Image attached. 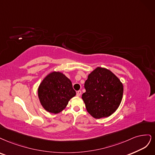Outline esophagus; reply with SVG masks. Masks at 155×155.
Segmentation results:
<instances>
[{"label": "esophagus", "mask_w": 155, "mask_h": 155, "mask_svg": "<svg viewBox=\"0 0 155 155\" xmlns=\"http://www.w3.org/2000/svg\"><path fill=\"white\" fill-rule=\"evenodd\" d=\"M81 90L77 91V96L80 97V96H81Z\"/></svg>", "instance_id": "obj_1"}]
</instances>
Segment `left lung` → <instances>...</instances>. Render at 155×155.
I'll return each mask as SVG.
<instances>
[{
	"label": "left lung",
	"mask_w": 155,
	"mask_h": 155,
	"mask_svg": "<svg viewBox=\"0 0 155 155\" xmlns=\"http://www.w3.org/2000/svg\"><path fill=\"white\" fill-rule=\"evenodd\" d=\"M86 92L82 98L87 112L95 118L109 117L121 103L123 85L117 77L106 68H97L85 82Z\"/></svg>",
	"instance_id": "left-lung-1"
}]
</instances>
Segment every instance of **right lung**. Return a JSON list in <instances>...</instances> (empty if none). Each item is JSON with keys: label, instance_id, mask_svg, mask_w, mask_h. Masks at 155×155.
I'll return each mask as SVG.
<instances>
[{"label": "right lung", "instance_id": "add662e5", "mask_svg": "<svg viewBox=\"0 0 155 155\" xmlns=\"http://www.w3.org/2000/svg\"><path fill=\"white\" fill-rule=\"evenodd\" d=\"M70 80L60 72L49 73L40 84L38 95L42 106L49 113L57 114L65 109L75 96Z\"/></svg>", "mask_w": 155, "mask_h": 155}]
</instances>
